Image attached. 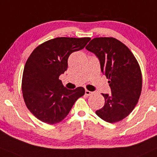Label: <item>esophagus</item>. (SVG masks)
I'll list each match as a JSON object with an SVG mask.
<instances>
[{"label":"esophagus","mask_w":157,"mask_h":157,"mask_svg":"<svg viewBox=\"0 0 157 157\" xmlns=\"http://www.w3.org/2000/svg\"><path fill=\"white\" fill-rule=\"evenodd\" d=\"M93 93H94L93 92H90V91H89V90L85 91V94H86V96H90V95H91V94H92Z\"/></svg>","instance_id":"34e87169"}]
</instances>
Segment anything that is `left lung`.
<instances>
[{"label": "left lung", "mask_w": 157, "mask_h": 157, "mask_svg": "<svg viewBox=\"0 0 157 157\" xmlns=\"http://www.w3.org/2000/svg\"><path fill=\"white\" fill-rule=\"evenodd\" d=\"M86 49L98 58L111 91L102 94L105 105L95 113L107 122L121 121L132 111L141 93L142 74L138 61L124 44L114 38H95Z\"/></svg>", "instance_id": "obj_1"}]
</instances>
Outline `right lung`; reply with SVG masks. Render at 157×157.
Segmentation results:
<instances>
[{"mask_svg": "<svg viewBox=\"0 0 157 157\" xmlns=\"http://www.w3.org/2000/svg\"><path fill=\"white\" fill-rule=\"evenodd\" d=\"M90 38L60 37L36 47L25 63L22 90L27 107L44 123L54 124L67 117L84 88L68 90L59 76L67 68L71 53L83 49Z\"/></svg>", "mask_w": 157, "mask_h": 157, "instance_id": "1", "label": "right lung"}]
</instances>
